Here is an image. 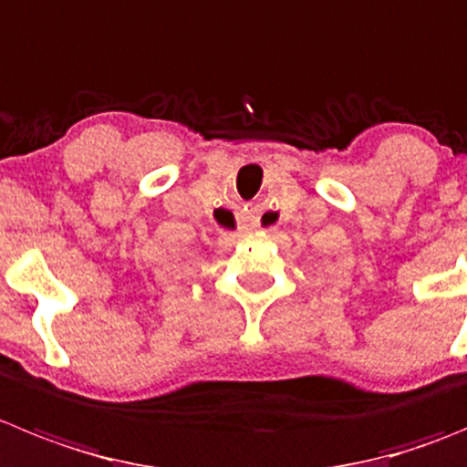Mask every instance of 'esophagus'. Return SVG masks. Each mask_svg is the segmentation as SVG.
Returning <instances> with one entry per match:
<instances>
[{"label": "esophagus", "mask_w": 467, "mask_h": 467, "mask_svg": "<svg viewBox=\"0 0 467 467\" xmlns=\"http://www.w3.org/2000/svg\"><path fill=\"white\" fill-rule=\"evenodd\" d=\"M256 224H259V217H250V220L243 222V229H247V226H250V229H254Z\"/></svg>", "instance_id": "obj_1"}]
</instances>
